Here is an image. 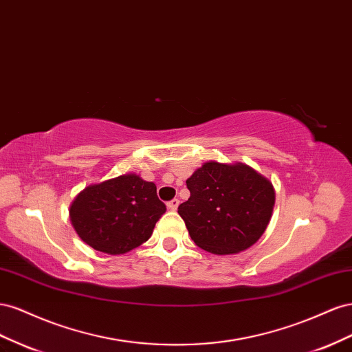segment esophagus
<instances>
[{"label":"esophagus","instance_id":"esophagus-1","mask_svg":"<svg viewBox=\"0 0 352 352\" xmlns=\"http://www.w3.org/2000/svg\"><path fill=\"white\" fill-rule=\"evenodd\" d=\"M178 205H179V200H178V199H173V200H170V202L166 204V208H168L169 210H177Z\"/></svg>","mask_w":352,"mask_h":352}]
</instances>
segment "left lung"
Instances as JSON below:
<instances>
[{
	"mask_svg": "<svg viewBox=\"0 0 352 352\" xmlns=\"http://www.w3.org/2000/svg\"><path fill=\"white\" fill-rule=\"evenodd\" d=\"M190 197L178 206L193 242L215 255L255 245L273 215V183L242 162L209 160L187 178Z\"/></svg>",
	"mask_w": 352,
	"mask_h": 352,
	"instance_id": "8db88e82",
	"label": "left lung"
}]
</instances>
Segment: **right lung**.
Segmentation results:
<instances>
[{
    "mask_svg": "<svg viewBox=\"0 0 352 352\" xmlns=\"http://www.w3.org/2000/svg\"><path fill=\"white\" fill-rule=\"evenodd\" d=\"M165 210L156 184L129 173L85 187L70 204L69 218L89 248L122 255L147 242Z\"/></svg>",
    "mask_w": 352,
    "mask_h": 352,
    "instance_id": "add662e5",
    "label": "right lung"
}]
</instances>
